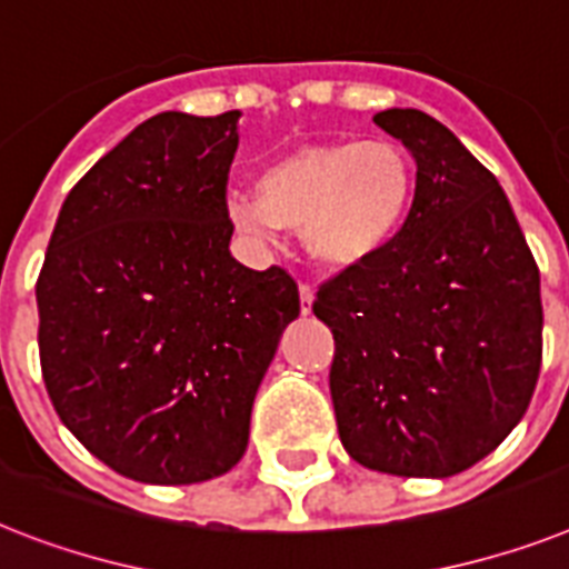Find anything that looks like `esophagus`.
Masks as SVG:
<instances>
[{
	"label": "esophagus",
	"mask_w": 569,
	"mask_h": 569,
	"mask_svg": "<svg viewBox=\"0 0 569 569\" xmlns=\"http://www.w3.org/2000/svg\"><path fill=\"white\" fill-rule=\"evenodd\" d=\"M312 300H316L312 286L300 283V309H303V316H309V312H312Z\"/></svg>",
	"instance_id": "34e87169"
}]
</instances>
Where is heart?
Returning <instances> with one entry per match:
<instances>
[{"label": "heart", "mask_w": 569, "mask_h": 569, "mask_svg": "<svg viewBox=\"0 0 569 569\" xmlns=\"http://www.w3.org/2000/svg\"><path fill=\"white\" fill-rule=\"evenodd\" d=\"M415 198L418 166L400 142H321L269 160L253 174V198H230V216L248 233L300 230L321 269L348 274L400 242Z\"/></svg>", "instance_id": "b5f03b06"}]
</instances>
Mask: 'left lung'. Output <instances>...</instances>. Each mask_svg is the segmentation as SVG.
<instances>
[{
  "label": "left lung",
  "instance_id": "left-lung-1",
  "mask_svg": "<svg viewBox=\"0 0 569 569\" xmlns=\"http://www.w3.org/2000/svg\"><path fill=\"white\" fill-rule=\"evenodd\" d=\"M418 166V198L386 257L318 289L345 450L391 477L473 468L520 423L543 350L535 257L488 169L423 110L373 117Z\"/></svg>",
  "mask_w": 569,
  "mask_h": 569
}]
</instances>
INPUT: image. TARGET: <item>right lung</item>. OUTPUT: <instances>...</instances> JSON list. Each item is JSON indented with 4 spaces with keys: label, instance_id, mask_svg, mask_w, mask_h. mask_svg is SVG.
Listing matches in <instances>:
<instances>
[{
    "label": "right lung",
    "instance_id": "1",
    "mask_svg": "<svg viewBox=\"0 0 569 569\" xmlns=\"http://www.w3.org/2000/svg\"><path fill=\"white\" fill-rule=\"evenodd\" d=\"M239 110L137 124L60 207L37 277L40 368L63 427L137 482L228 473L286 325L283 269L230 257Z\"/></svg>",
    "mask_w": 569,
    "mask_h": 569
}]
</instances>
